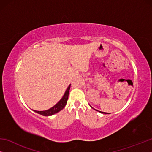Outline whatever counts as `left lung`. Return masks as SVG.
I'll use <instances>...</instances> for the list:
<instances>
[{"instance_id": "8db88e82", "label": "left lung", "mask_w": 152, "mask_h": 152, "mask_svg": "<svg viewBox=\"0 0 152 152\" xmlns=\"http://www.w3.org/2000/svg\"><path fill=\"white\" fill-rule=\"evenodd\" d=\"M92 109H94L93 107H92ZM95 110H97V111H99V113H102V114H110V113H105V112H102V111H99V110H96V109H94Z\"/></svg>"}]
</instances>
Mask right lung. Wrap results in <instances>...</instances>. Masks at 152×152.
<instances>
[{
  "instance_id": "1",
  "label": "right lung",
  "mask_w": 152,
  "mask_h": 152,
  "mask_svg": "<svg viewBox=\"0 0 152 152\" xmlns=\"http://www.w3.org/2000/svg\"><path fill=\"white\" fill-rule=\"evenodd\" d=\"M70 85L71 84H70L69 86L68 87V88L66 89L65 93H64V96L60 99V101H59L57 104H56L54 106L45 110H33V111L38 113V114L39 115H42L43 116H46V117L51 116V115H53L56 114V113L60 112V110H62L66 105L67 101H68V95H69V91H70Z\"/></svg>"
}]
</instances>
